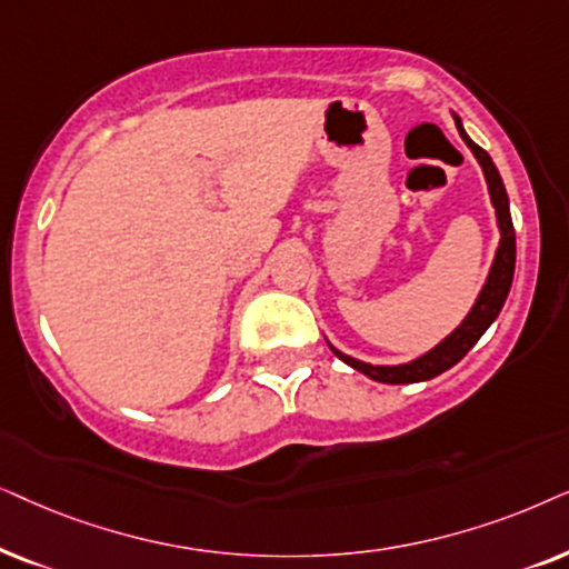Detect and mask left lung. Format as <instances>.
<instances>
[{"label":"left lung","mask_w":569,"mask_h":569,"mask_svg":"<svg viewBox=\"0 0 569 569\" xmlns=\"http://www.w3.org/2000/svg\"><path fill=\"white\" fill-rule=\"evenodd\" d=\"M456 127H458L460 138H463L468 148H471V153L476 156V161H479V166H481L483 179H487V187H489L491 206H495L497 226H499V247L495 252V262H491L487 283H483L479 299H476L471 312L466 315V320L460 322L448 338L439 340L431 351L419 356V359H413L408 363H392V367H382V363H367V361L353 359V356H346L343 351H338L336 346L328 343L330 351L336 353L340 361H346L348 367L356 369V372L372 377V380H377V382L411 385V382H423V380H431V377L448 372L450 367H456V363L463 359L468 351H471V348L476 346V340L487 332L489 325L497 320V315L502 312V307H505L507 293H510L512 276H515V229H512V218H510V200H507L502 177H499L497 166L489 158L487 150L479 148L471 138H468L460 117H456Z\"/></svg>","instance_id":"obj_1"}]
</instances>
